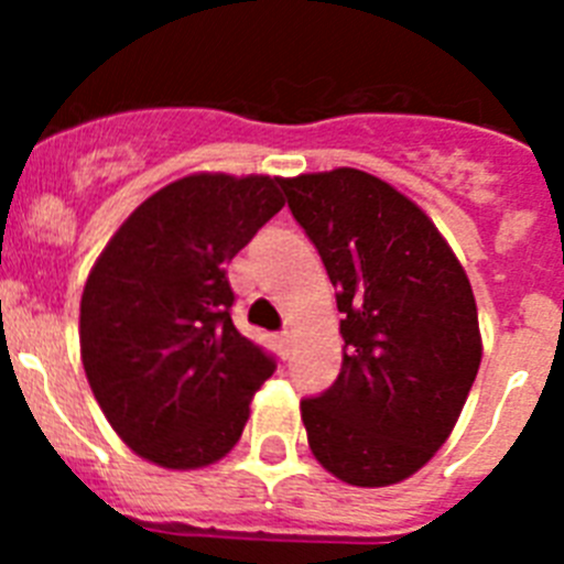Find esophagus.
I'll return each mask as SVG.
<instances>
[{
    "instance_id": "1",
    "label": "esophagus",
    "mask_w": 564,
    "mask_h": 564,
    "mask_svg": "<svg viewBox=\"0 0 564 564\" xmlns=\"http://www.w3.org/2000/svg\"><path fill=\"white\" fill-rule=\"evenodd\" d=\"M276 344H279V352H282V356H291V347H293L291 333H279Z\"/></svg>"
}]
</instances>
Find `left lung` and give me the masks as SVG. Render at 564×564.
Returning a JSON list of instances; mask_svg holds the SVG:
<instances>
[{
    "label": "left lung",
    "instance_id": "8db88e82",
    "mask_svg": "<svg viewBox=\"0 0 564 564\" xmlns=\"http://www.w3.org/2000/svg\"><path fill=\"white\" fill-rule=\"evenodd\" d=\"M344 313L341 372L302 401L311 452L338 480L412 477L455 430L482 358L460 259L417 203L361 169L279 177Z\"/></svg>",
    "mask_w": 564,
    "mask_h": 564
}]
</instances>
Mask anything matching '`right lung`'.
<instances>
[{"label": "right lung", "instance_id": "1", "mask_svg": "<svg viewBox=\"0 0 564 564\" xmlns=\"http://www.w3.org/2000/svg\"><path fill=\"white\" fill-rule=\"evenodd\" d=\"M285 206L279 177L197 172L129 214L89 271V390L134 455L203 468L237 446L276 364L234 327L226 265Z\"/></svg>", "mask_w": 564, "mask_h": 564}]
</instances>
